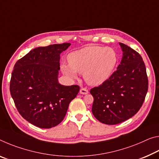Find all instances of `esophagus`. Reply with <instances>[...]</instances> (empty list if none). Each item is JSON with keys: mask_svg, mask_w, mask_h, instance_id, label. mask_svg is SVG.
Masks as SVG:
<instances>
[{"mask_svg": "<svg viewBox=\"0 0 159 159\" xmlns=\"http://www.w3.org/2000/svg\"><path fill=\"white\" fill-rule=\"evenodd\" d=\"M80 93L83 95H86L89 93V90H88L86 89H84V88H82V89L80 90Z\"/></svg>", "mask_w": 159, "mask_h": 159, "instance_id": "34e87169", "label": "esophagus"}]
</instances>
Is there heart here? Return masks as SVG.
Segmentation results:
<instances>
[{
    "label": "heart",
    "mask_w": 159,
    "mask_h": 159,
    "mask_svg": "<svg viewBox=\"0 0 159 159\" xmlns=\"http://www.w3.org/2000/svg\"><path fill=\"white\" fill-rule=\"evenodd\" d=\"M68 64L61 66L62 72L71 79L76 78V73L84 74L87 84L98 85L111 76L117 65V57L114 49L109 47L88 46L70 53Z\"/></svg>",
    "instance_id": "1"
}]
</instances>
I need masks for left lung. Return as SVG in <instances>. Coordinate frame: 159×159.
<instances>
[{
	"label": "left lung",
	"mask_w": 159,
	"mask_h": 159,
	"mask_svg": "<svg viewBox=\"0 0 159 159\" xmlns=\"http://www.w3.org/2000/svg\"><path fill=\"white\" fill-rule=\"evenodd\" d=\"M123 56L117 69L106 81L90 90L94 101L92 112L106 125H117L137 113L144 101L148 82L141 55L120 43Z\"/></svg>",
	"instance_id": "left-lung-1"
}]
</instances>
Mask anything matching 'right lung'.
Masks as SVG:
<instances>
[{"label":"right lung","instance_id":"add662e5","mask_svg":"<svg viewBox=\"0 0 159 159\" xmlns=\"http://www.w3.org/2000/svg\"><path fill=\"white\" fill-rule=\"evenodd\" d=\"M70 45L35 48L15 64L10 82L11 96L22 117L36 127L49 129L61 122L79 92V85L58 81L60 54Z\"/></svg>","mask_w":159,"mask_h":159}]
</instances>
